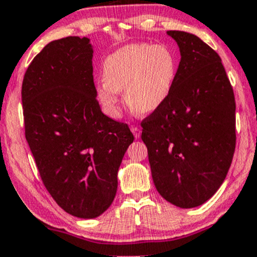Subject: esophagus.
Returning a JSON list of instances; mask_svg holds the SVG:
<instances>
[{"label": "esophagus", "mask_w": 257, "mask_h": 257, "mask_svg": "<svg viewBox=\"0 0 257 257\" xmlns=\"http://www.w3.org/2000/svg\"><path fill=\"white\" fill-rule=\"evenodd\" d=\"M131 131H132V133L134 134V137H136V138H139V137H141L142 131L138 128V126H132Z\"/></svg>", "instance_id": "esophagus-1"}]
</instances>
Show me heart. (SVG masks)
<instances>
[{
    "instance_id": "obj_1",
    "label": "heart",
    "mask_w": 257,
    "mask_h": 257,
    "mask_svg": "<svg viewBox=\"0 0 257 257\" xmlns=\"http://www.w3.org/2000/svg\"><path fill=\"white\" fill-rule=\"evenodd\" d=\"M178 62L163 45L133 43L116 49L103 62V80L97 85L98 102L112 118H118L119 92L126 105L139 114L159 109L172 93Z\"/></svg>"
}]
</instances>
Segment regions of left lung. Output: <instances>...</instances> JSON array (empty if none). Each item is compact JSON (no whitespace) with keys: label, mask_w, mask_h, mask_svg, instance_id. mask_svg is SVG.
Segmentation results:
<instances>
[{"label":"left lung","mask_w":257,"mask_h":257,"mask_svg":"<svg viewBox=\"0 0 257 257\" xmlns=\"http://www.w3.org/2000/svg\"><path fill=\"white\" fill-rule=\"evenodd\" d=\"M180 62L167 102L142 121L158 193L195 208L221 186L236 144L235 97L219 54L198 36L168 31Z\"/></svg>","instance_id":"obj_1"}]
</instances>
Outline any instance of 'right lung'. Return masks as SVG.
Here are the masks:
<instances>
[{"mask_svg":"<svg viewBox=\"0 0 257 257\" xmlns=\"http://www.w3.org/2000/svg\"><path fill=\"white\" fill-rule=\"evenodd\" d=\"M87 37L49 42L22 83L25 133L46 189L68 214L94 219L113 203L134 137L102 113Z\"/></svg>","mask_w":257,"mask_h":257,"instance_id":"1","label":"right lung"}]
</instances>
